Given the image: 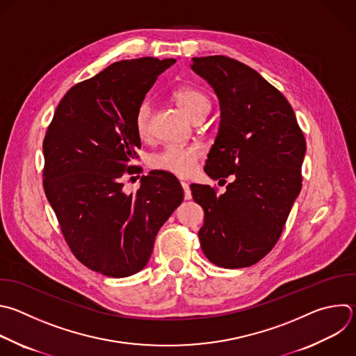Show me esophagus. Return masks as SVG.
<instances>
[{"instance_id": "34e87169", "label": "esophagus", "mask_w": 356, "mask_h": 356, "mask_svg": "<svg viewBox=\"0 0 356 356\" xmlns=\"http://www.w3.org/2000/svg\"><path fill=\"white\" fill-rule=\"evenodd\" d=\"M180 184H181L183 191H184V198H186V200H191V190H190L188 183H186V181H180Z\"/></svg>"}]
</instances>
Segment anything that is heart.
I'll use <instances>...</instances> for the list:
<instances>
[{"label":"heart","mask_w":356,"mask_h":356,"mask_svg":"<svg viewBox=\"0 0 356 356\" xmlns=\"http://www.w3.org/2000/svg\"><path fill=\"white\" fill-rule=\"evenodd\" d=\"M175 102L179 107L188 114L193 120L207 115L211 108V102L208 96L194 88H179L173 93ZM149 120H151V104L143 102L136 113L134 127L141 140L149 136ZM202 155L200 145H169L161 152L155 154L149 159L151 168L156 170H163L176 176H190L197 169V162Z\"/></svg>","instance_id":"1"}]
</instances>
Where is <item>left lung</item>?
<instances>
[{
	"instance_id": "left-lung-1",
	"label": "left lung",
	"mask_w": 356,
	"mask_h": 356,
	"mask_svg": "<svg viewBox=\"0 0 356 356\" xmlns=\"http://www.w3.org/2000/svg\"><path fill=\"white\" fill-rule=\"evenodd\" d=\"M191 70L215 90L220 123L205 173L223 181L191 184L204 209L198 232L207 259L223 268L260 261L278 242L302 188L306 141L285 96L246 64L225 56L194 57Z\"/></svg>"
}]
</instances>
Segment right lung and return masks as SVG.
I'll use <instances>...</instances> for the list:
<instances>
[{"instance_id":"add662e5","label":"right lung","mask_w":356,"mask_h":356,"mask_svg":"<svg viewBox=\"0 0 356 356\" xmlns=\"http://www.w3.org/2000/svg\"><path fill=\"white\" fill-rule=\"evenodd\" d=\"M176 63L141 57L113 63L74 85L43 141V186L64 239L88 268L113 278L141 271L155 238L183 201L179 180L152 170L123 191L141 148L134 118L158 76Z\"/></svg>"}]
</instances>
